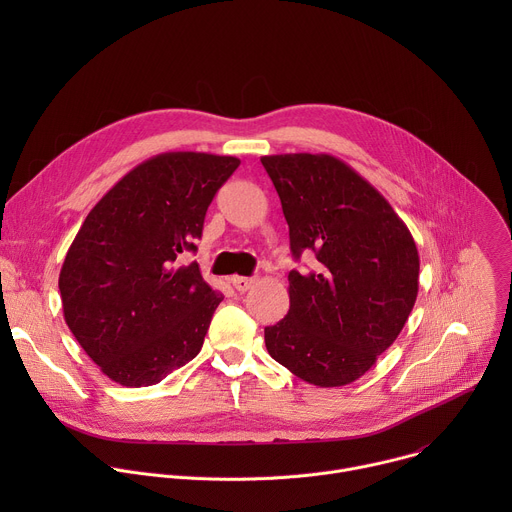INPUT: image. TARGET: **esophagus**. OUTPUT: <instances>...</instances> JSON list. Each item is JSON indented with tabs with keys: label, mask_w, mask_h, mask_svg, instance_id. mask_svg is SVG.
<instances>
[{
	"label": "esophagus",
	"mask_w": 512,
	"mask_h": 512,
	"mask_svg": "<svg viewBox=\"0 0 512 512\" xmlns=\"http://www.w3.org/2000/svg\"><path fill=\"white\" fill-rule=\"evenodd\" d=\"M231 283H233V287L237 291H247V289H251L255 285V279L253 277H243V275H233Z\"/></svg>",
	"instance_id": "34e87169"
}]
</instances>
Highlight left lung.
Segmentation results:
<instances>
[{
  "label": "left lung",
  "instance_id": "obj_1",
  "mask_svg": "<svg viewBox=\"0 0 512 512\" xmlns=\"http://www.w3.org/2000/svg\"><path fill=\"white\" fill-rule=\"evenodd\" d=\"M296 259L289 312L265 328L269 354L316 387L360 379L403 330L419 289L415 241L385 196L328 154L263 156Z\"/></svg>",
  "mask_w": 512,
  "mask_h": 512
}]
</instances>
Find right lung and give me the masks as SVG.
Instances as JSON below:
<instances>
[{
    "instance_id": "right-lung-1",
    "label": "right lung",
    "mask_w": 512,
    "mask_h": 512,
    "mask_svg": "<svg viewBox=\"0 0 512 512\" xmlns=\"http://www.w3.org/2000/svg\"><path fill=\"white\" fill-rule=\"evenodd\" d=\"M233 156L166 152L127 172L87 214L64 257V320L99 369L123 387H150L202 348L223 294L202 279L196 251Z\"/></svg>"
}]
</instances>
